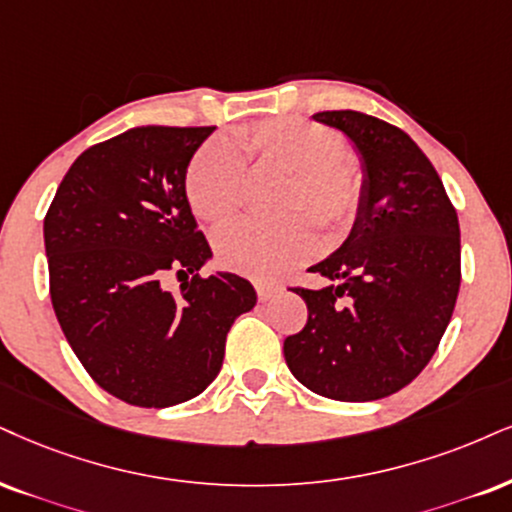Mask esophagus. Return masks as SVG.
I'll return each instance as SVG.
<instances>
[{"label": "esophagus", "instance_id": "34e87169", "mask_svg": "<svg viewBox=\"0 0 512 512\" xmlns=\"http://www.w3.org/2000/svg\"><path fill=\"white\" fill-rule=\"evenodd\" d=\"M277 292H280V287L273 285V282H256V294H258V299H261V301L273 299Z\"/></svg>", "mask_w": 512, "mask_h": 512}]
</instances>
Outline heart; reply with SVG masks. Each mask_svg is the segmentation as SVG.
<instances>
[{
    "instance_id": "1",
    "label": "heart",
    "mask_w": 512,
    "mask_h": 512,
    "mask_svg": "<svg viewBox=\"0 0 512 512\" xmlns=\"http://www.w3.org/2000/svg\"><path fill=\"white\" fill-rule=\"evenodd\" d=\"M246 156L294 175L287 192V216H308L325 239H339L353 225L363 201V173L344 142L327 125L304 118H270L237 132ZM244 163L230 144L211 140L187 168V199L206 223H225L242 201ZM313 235L304 220L258 223L242 220L216 235V254L235 273L270 280L313 254Z\"/></svg>"
}]
</instances>
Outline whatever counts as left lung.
Segmentation results:
<instances>
[{
    "label": "left lung",
    "mask_w": 512,
    "mask_h": 512,
    "mask_svg": "<svg viewBox=\"0 0 512 512\" xmlns=\"http://www.w3.org/2000/svg\"><path fill=\"white\" fill-rule=\"evenodd\" d=\"M344 132L363 201L344 244L308 270L323 289L296 292L308 323L285 339L292 375L334 401L396 394L430 363L460 287V227L437 170L406 132L361 111H320Z\"/></svg>",
    "instance_id": "left-lung-1"
}]
</instances>
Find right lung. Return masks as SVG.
<instances>
[{
    "label": "right lung",
    "mask_w": 512,
    "mask_h": 512,
    "mask_svg": "<svg viewBox=\"0 0 512 512\" xmlns=\"http://www.w3.org/2000/svg\"><path fill=\"white\" fill-rule=\"evenodd\" d=\"M216 128L142 125L82 151L44 218L49 292L82 368L130 406L168 408L218 377L225 337L256 306L249 280L211 261L187 166ZM170 269L188 280L163 290Z\"/></svg>",
    "instance_id": "obj_1"
}]
</instances>
